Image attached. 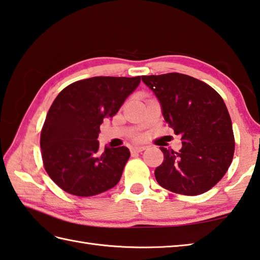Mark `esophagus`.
<instances>
[{
    "instance_id": "34e87169",
    "label": "esophagus",
    "mask_w": 260,
    "mask_h": 260,
    "mask_svg": "<svg viewBox=\"0 0 260 260\" xmlns=\"http://www.w3.org/2000/svg\"><path fill=\"white\" fill-rule=\"evenodd\" d=\"M145 149H146V146H144V145H136V146L131 147V152H142Z\"/></svg>"
}]
</instances>
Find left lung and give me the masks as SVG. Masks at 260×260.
I'll return each mask as SVG.
<instances>
[{
    "label": "left lung",
    "instance_id": "obj_1",
    "mask_svg": "<svg viewBox=\"0 0 260 260\" xmlns=\"http://www.w3.org/2000/svg\"><path fill=\"white\" fill-rule=\"evenodd\" d=\"M167 124L181 136L179 152L161 146L164 162L154 171L161 187L195 196L225 175L235 153L232 121L222 96L208 84L180 73L144 75Z\"/></svg>",
    "mask_w": 260,
    "mask_h": 260
}]
</instances>
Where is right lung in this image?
Listing matches in <instances>:
<instances>
[{
	"label": "right lung",
	"mask_w": 260,
	"mask_h": 260,
	"mask_svg": "<svg viewBox=\"0 0 260 260\" xmlns=\"http://www.w3.org/2000/svg\"><path fill=\"white\" fill-rule=\"evenodd\" d=\"M141 76H94L76 81L56 96L40 135L45 169L58 187L75 196H93L118 184L131 152L99 149L100 125L117 114Z\"/></svg>",
	"instance_id": "1"
}]
</instances>
